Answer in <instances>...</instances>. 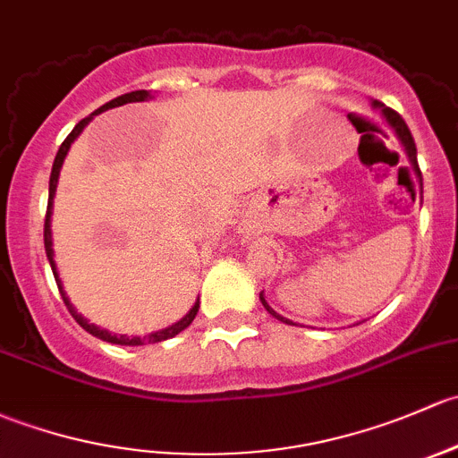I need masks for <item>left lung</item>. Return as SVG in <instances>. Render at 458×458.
<instances>
[{
  "label": "left lung",
  "instance_id": "left-lung-1",
  "mask_svg": "<svg viewBox=\"0 0 458 458\" xmlns=\"http://www.w3.org/2000/svg\"><path fill=\"white\" fill-rule=\"evenodd\" d=\"M373 105H375V107L382 109L384 118L388 120V124H391V127L394 129V133H397V136H399V140H402L403 148H406V153H408V160H411L412 171L417 173V177H420V184H421V171H420V162H417V147H415V140H412V133H411V129H408V124L403 123V118H402V115H399L397 112H394V109L384 107V105L377 103V100H375ZM421 189H423V184H421ZM261 302H263V307H266V310L269 311V314L276 318V320H283V322H287V325H293V322L285 320V318H283V316H278L276 311H274L272 307L267 305L266 298H263V293H261Z\"/></svg>",
  "mask_w": 458,
  "mask_h": 458
}]
</instances>
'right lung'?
I'll return each mask as SVG.
<instances>
[{
    "instance_id": "right-lung-1",
    "label": "right lung",
    "mask_w": 458,
    "mask_h": 458,
    "mask_svg": "<svg viewBox=\"0 0 458 458\" xmlns=\"http://www.w3.org/2000/svg\"><path fill=\"white\" fill-rule=\"evenodd\" d=\"M147 98H148V91H147V89H138V91H131V94H123V96H118V98L109 100V103H107V105H103V107H100V109H96V112L91 114V115H96V114H100V112H107V109H112V107H120V105H124V103H142V100H147ZM91 115H88V118H83V120H81V123L76 124L74 129H72V131H70V136H67L65 140H64V144H61V147H59V153H56V157H55V165H52V173H50V195H47L46 224H43V243H46V254H47V261H50V266H52V272H55L56 285H59V292H61V296H64V302H65L67 311H70L72 318H74V320L79 322V325L83 327V329L88 331V334L96 335V338L105 340V343H112V344H127V346H138V344H144V343H147V344H153V343H162V340H168V338H173V335H177V334H180V331H184L186 327H189L191 322L195 320V316H197V310H199V301H197L195 305H192V310L189 311V314H186L184 318H182L180 322H175V325H171V327H168V329L156 331V334H148V335H144V338H127V335H112V334H109V331H105V329H98V327L89 325V322L85 320V318L81 316L79 311L74 310V307H72V302L67 301V296H65V292H64V285H61V281H59V274H56L55 259H52V257H55V250H52V228H50V216H52V199H55V192H56V182H59V173H61V165H64V160H65L67 151H70V144L76 140V136H79L81 131H83V129H85V124H88L89 120H91Z\"/></svg>"
}]
</instances>
